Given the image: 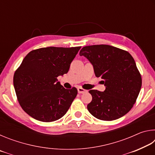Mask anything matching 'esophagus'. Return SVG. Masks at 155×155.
Returning <instances> with one entry per match:
<instances>
[{"instance_id": "esophagus-1", "label": "esophagus", "mask_w": 155, "mask_h": 155, "mask_svg": "<svg viewBox=\"0 0 155 155\" xmlns=\"http://www.w3.org/2000/svg\"><path fill=\"white\" fill-rule=\"evenodd\" d=\"M77 90H78V94H84V93H86V92H87V90H84V89L81 88V87H78V88L77 89Z\"/></svg>"}]
</instances>
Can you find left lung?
<instances>
[{
    "label": "left lung",
    "instance_id": "8db88e82",
    "mask_svg": "<svg viewBox=\"0 0 155 155\" xmlns=\"http://www.w3.org/2000/svg\"><path fill=\"white\" fill-rule=\"evenodd\" d=\"M79 54L90 61L96 77H101L106 87L104 91H89L92 101L87 104L88 111L105 121L124 116L135 104L141 87V77L133 57L104 44L83 47Z\"/></svg>",
    "mask_w": 155,
    "mask_h": 155
}]
</instances>
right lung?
Segmentation results:
<instances>
[{
	"instance_id": "add662e5",
	"label": "right lung",
	"mask_w": 155,
	"mask_h": 155,
	"mask_svg": "<svg viewBox=\"0 0 155 155\" xmlns=\"http://www.w3.org/2000/svg\"><path fill=\"white\" fill-rule=\"evenodd\" d=\"M81 48L47 47L31 51L15 72L14 86L22 109L41 122L55 121L66 114L77 95L57 80L68 73Z\"/></svg>"
}]
</instances>
